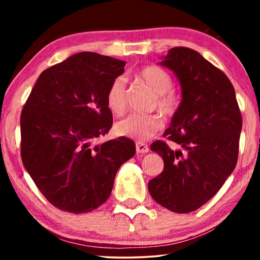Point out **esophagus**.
<instances>
[{
	"instance_id": "obj_1",
	"label": "esophagus",
	"mask_w": 260,
	"mask_h": 260,
	"mask_svg": "<svg viewBox=\"0 0 260 260\" xmlns=\"http://www.w3.org/2000/svg\"><path fill=\"white\" fill-rule=\"evenodd\" d=\"M135 147H136V152L138 153H147L149 151V147L147 144L143 142H140V141H138V142L135 143Z\"/></svg>"
}]
</instances>
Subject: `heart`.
<instances>
[{"label": "heart", "mask_w": 260, "mask_h": 260, "mask_svg": "<svg viewBox=\"0 0 260 260\" xmlns=\"http://www.w3.org/2000/svg\"><path fill=\"white\" fill-rule=\"evenodd\" d=\"M140 80L156 96L155 107L167 117L177 111L179 101L172 90L171 74L158 67H146L139 73ZM107 103L113 113L120 114L126 108V79L117 77L110 85ZM162 128V119L158 114H129L116 126L117 133L136 140H148Z\"/></svg>", "instance_id": "heart-1"}]
</instances>
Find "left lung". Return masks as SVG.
I'll return each instance as SVG.
<instances>
[{
	"instance_id": "obj_1",
	"label": "left lung",
	"mask_w": 260,
	"mask_h": 260,
	"mask_svg": "<svg viewBox=\"0 0 260 260\" xmlns=\"http://www.w3.org/2000/svg\"><path fill=\"white\" fill-rule=\"evenodd\" d=\"M159 64L173 71L181 86L182 100L164 133L181 149L161 141L151 144L164 171L148 189L158 204L189 213L212 199L234 171L242 117L230 79L200 52L175 47Z\"/></svg>"
}]
</instances>
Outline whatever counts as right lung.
<instances>
[{
    "label": "right lung",
    "mask_w": 260,
    "mask_h": 260,
    "mask_svg": "<svg viewBox=\"0 0 260 260\" xmlns=\"http://www.w3.org/2000/svg\"><path fill=\"white\" fill-rule=\"evenodd\" d=\"M125 61L83 51L39 77L20 116L21 159L42 195L61 211L87 213L109 199L117 171L135 155L121 138L94 144L112 127L107 103Z\"/></svg>",
    "instance_id": "obj_1"
}]
</instances>
